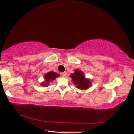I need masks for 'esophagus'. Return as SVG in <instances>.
<instances>
[{
	"label": "esophagus",
	"instance_id": "1",
	"mask_svg": "<svg viewBox=\"0 0 134 134\" xmlns=\"http://www.w3.org/2000/svg\"><path fill=\"white\" fill-rule=\"evenodd\" d=\"M67 75V72L66 71H64L62 73V77H66V76Z\"/></svg>",
	"mask_w": 134,
	"mask_h": 134
}]
</instances>
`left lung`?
Wrapping results in <instances>:
<instances>
[{
  "instance_id": "8db88e82",
  "label": "left lung",
  "mask_w": 134,
  "mask_h": 134,
  "mask_svg": "<svg viewBox=\"0 0 134 134\" xmlns=\"http://www.w3.org/2000/svg\"><path fill=\"white\" fill-rule=\"evenodd\" d=\"M70 77L76 88L80 90H86L92 86V80L87 78L83 72L79 69H75L74 73L71 74Z\"/></svg>"
}]
</instances>
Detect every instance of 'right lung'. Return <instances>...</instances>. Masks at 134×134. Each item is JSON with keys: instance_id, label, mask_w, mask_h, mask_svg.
Instances as JSON below:
<instances>
[{"instance_id": "1", "label": "right lung", "mask_w": 134, "mask_h": 134, "mask_svg": "<svg viewBox=\"0 0 134 134\" xmlns=\"http://www.w3.org/2000/svg\"><path fill=\"white\" fill-rule=\"evenodd\" d=\"M59 76V74L57 72L54 71H50L46 73L44 75V81L43 82L40 83V85L42 87H48V85L50 84V82H53V81L58 77Z\"/></svg>"}]
</instances>
